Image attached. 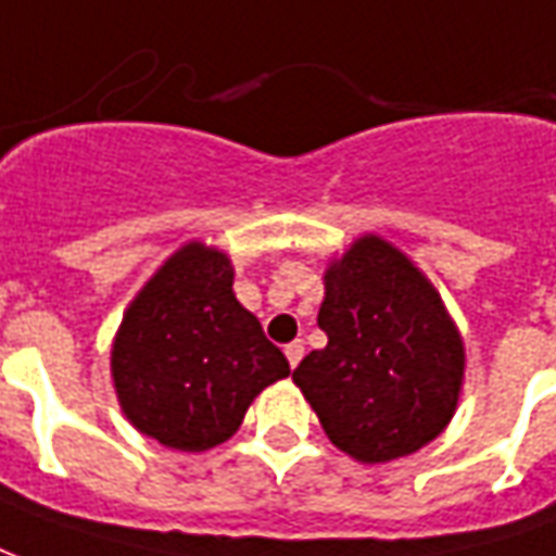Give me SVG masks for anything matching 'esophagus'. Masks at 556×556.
Returning a JSON list of instances; mask_svg holds the SVG:
<instances>
[{"instance_id":"obj_1","label":"esophagus","mask_w":556,"mask_h":556,"mask_svg":"<svg viewBox=\"0 0 556 556\" xmlns=\"http://www.w3.org/2000/svg\"><path fill=\"white\" fill-rule=\"evenodd\" d=\"M285 354H287V359H290V366H296V363H300V359H302V354H305V344H302L300 339H296V342L287 344Z\"/></svg>"}]
</instances>
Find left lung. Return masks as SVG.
I'll return each mask as SVG.
<instances>
[{
    "label": "left lung",
    "instance_id": "left-lung-1",
    "mask_svg": "<svg viewBox=\"0 0 556 556\" xmlns=\"http://www.w3.org/2000/svg\"><path fill=\"white\" fill-rule=\"evenodd\" d=\"M317 327L327 348L293 369L329 442L388 463L432 442L454 417L463 342L439 293L393 244L363 236L327 269Z\"/></svg>",
    "mask_w": 556,
    "mask_h": 556
}]
</instances>
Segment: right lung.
I'll list each match as a JSON object with an SVG mask.
<instances>
[{
	"label": "right lung",
	"mask_w": 556,
	"mask_h": 556,
	"mask_svg": "<svg viewBox=\"0 0 556 556\" xmlns=\"http://www.w3.org/2000/svg\"><path fill=\"white\" fill-rule=\"evenodd\" d=\"M111 375L136 430L175 451H208L290 363L236 300L227 254L190 241L129 305Z\"/></svg>",
	"instance_id": "1"
}]
</instances>
